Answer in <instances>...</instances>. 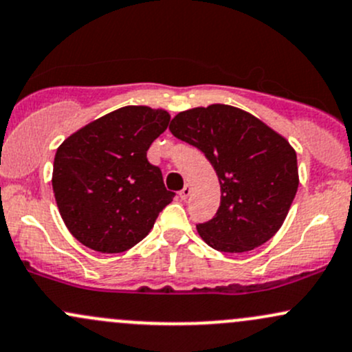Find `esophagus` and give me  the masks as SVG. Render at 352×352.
Here are the masks:
<instances>
[{
	"label": "esophagus",
	"mask_w": 352,
	"mask_h": 352,
	"mask_svg": "<svg viewBox=\"0 0 352 352\" xmlns=\"http://www.w3.org/2000/svg\"><path fill=\"white\" fill-rule=\"evenodd\" d=\"M189 195H191V186H189V184H186V186H184L179 191V197H181V199H188Z\"/></svg>",
	"instance_id": "1"
}]
</instances>
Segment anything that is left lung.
<instances>
[{
    "label": "left lung",
    "mask_w": 352,
    "mask_h": 352,
    "mask_svg": "<svg viewBox=\"0 0 352 352\" xmlns=\"http://www.w3.org/2000/svg\"><path fill=\"white\" fill-rule=\"evenodd\" d=\"M169 131L203 151L218 175V212L196 224L208 246L246 252L279 231L299 184L298 157L286 138L251 113L228 104L181 111Z\"/></svg>",
    "instance_id": "1"
}]
</instances>
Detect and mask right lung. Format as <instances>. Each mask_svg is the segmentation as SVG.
<instances>
[{"label":"right lung","instance_id":"add662e5","mask_svg":"<svg viewBox=\"0 0 352 352\" xmlns=\"http://www.w3.org/2000/svg\"><path fill=\"white\" fill-rule=\"evenodd\" d=\"M169 114L148 106H124L82 126L59 146L53 191L66 228L100 252L131 250L148 236L175 192L146 157L166 131Z\"/></svg>","mask_w":352,"mask_h":352}]
</instances>
